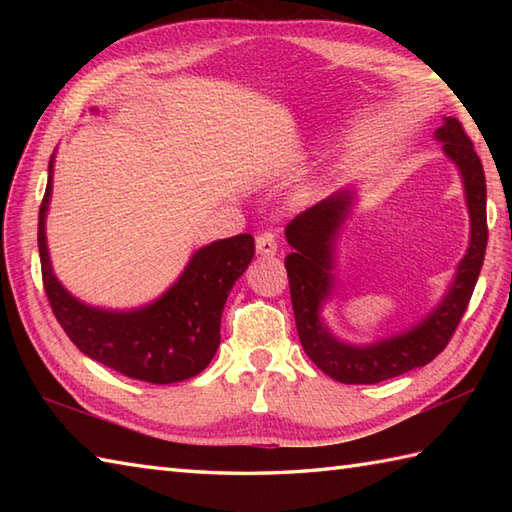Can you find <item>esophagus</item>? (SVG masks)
<instances>
[{
	"instance_id": "1",
	"label": "esophagus",
	"mask_w": 512,
	"mask_h": 512,
	"mask_svg": "<svg viewBox=\"0 0 512 512\" xmlns=\"http://www.w3.org/2000/svg\"><path fill=\"white\" fill-rule=\"evenodd\" d=\"M255 244H257V253L264 255V257H275L277 250H279L277 235L270 233V231L259 233L257 239H255Z\"/></svg>"
}]
</instances>
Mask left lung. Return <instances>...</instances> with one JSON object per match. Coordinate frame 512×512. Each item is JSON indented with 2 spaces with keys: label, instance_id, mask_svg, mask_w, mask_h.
Listing matches in <instances>:
<instances>
[{
  "label": "left lung",
  "instance_id": "8db88e82",
  "mask_svg": "<svg viewBox=\"0 0 512 512\" xmlns=\"http://www.w3.org/2000/svg\"><path fill=\"white\" fill-rule=\"evenodd\" d=\"M436 136L442 140L444 154L462 173L471 215V244L458 266V275L447 297L413 330L376 345L354 347L336 341L319 319L321 303L332 288L334 237L350 209V191L330 195L328 200L299 213L286 226L288 244L295 248V253L286 257V270L301 345L312 363L339 383L376 385L431 363L449 345L471 301L488 242L486 178L482 160L475 154L471 138L466 136L458 118H444V125Z\"/></svg>",
  "mask_w": 512,
  "mask_h": 512
}]
</instances>
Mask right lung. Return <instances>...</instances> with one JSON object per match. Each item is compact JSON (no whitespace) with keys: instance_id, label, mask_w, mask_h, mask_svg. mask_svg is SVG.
<instances>
[{"instance_id":"1","label":"right lung","mask_w":512,"mask_h":512,"mask_svg":"<svg viewBox=\"0 0 512 512\" xmlns=\"http://www.w3.org/2000/svg\"><path fill=\"white\" fill-rule=\"evenodd\" d=\"M48 171L37 242L43 290L63 332L85 356L145 383H180L200 374L220 347L224 303L255 255L253 235L242 233L200 248L171 290L143 310L90 308L52 275L46 246L52 160Z\"/></svg>"}]
</instances>
